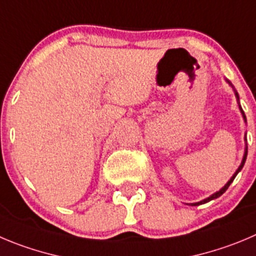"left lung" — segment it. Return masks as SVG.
I'll return each instance as SVG.
<instances>
[{"label":"left lung","instance_id":"1","mask_svg":"<svg viewBox=\"0 0 256 256\" xmlns=\"http://www.w3.org/2000/svg\"><path fill=\"white\" fill-rule=\"evenodd\" d=\"M226 82H228V84H230L231 87L234 88V86L231 84V82H230V80H226ZM234 92H235L236 100H238V108H240V112H241V114H242V118H244V121H245V122H246V116H245V114H244L242 108H241V106H240V102H238V101H240V100H238V92H236V90H235V88H234ZM246 156H248V144H246V134H245V150H244V156H242V160H241V164H240V166H238V168L236 169V172H235V173H234V176H231V178H230V180H228V182L226 183V184L224 186V187H222L221 190H217L216 193H214V194H211V196H210V197L204 198V200H200V202H196V204H192V206H198V204H207V202H210V200H214V198H218L220 196H222V194H224V193L226 192V190H228V186H230L231 183H232V180H234V179H235V176H238V172H240L241 169H242L244 164H245V160H246Z\"/></svg>","mask_w":256,"mask_h":256}]
</instances>
